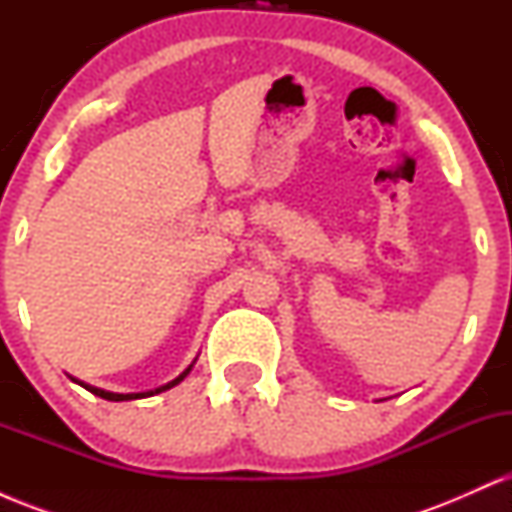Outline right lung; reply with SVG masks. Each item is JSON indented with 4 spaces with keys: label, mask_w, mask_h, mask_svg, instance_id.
<instances>
[{
    "label": "right lung",
    "mask_w": 512,
    "mask_h": 512,
    "mask_svg": "<svg viewBox=\"0 0 512 512\" xmlns=\"http://www.w3.org/2000/svg\"><path fill=\"white\" fill-rule=\"evenodd\" d=\"M190 370H192V366L182 370V373L178 375V378L170 380V383L161 385V387H156V390H149V392H132V395H120V392H108V390H101V387H93V385H86V383H79V385H81V387H86V390H88V392H93V395H96V397L108 399V402H127V399H144V397L158 395V392H166V390H170V387L178 385L180 380H185V375L190 373Z\"/></svg>",
    "instance_id": "obj_1"
}]
</instances>
